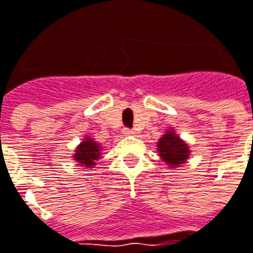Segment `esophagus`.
<instances>
[{"mask_svg": "<svg viewBox=\"0 0 253 253\" xmlns=\"http://www.w3.org/2000/svg\"><path fill=\"white\" fill-rule=\"evenodd\" d=\"M122 133H124V135H126V136H129V135H133L135 132L132 131V129H129V128H124V131H122Z\"/></svg>", "mask_w": 253, "mask_h": 253, "instance_id": "34e87169", "label": "esophagus"}]
</instances>
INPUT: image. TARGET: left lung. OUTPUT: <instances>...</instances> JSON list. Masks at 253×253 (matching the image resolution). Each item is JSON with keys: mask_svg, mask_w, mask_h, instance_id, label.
Wrapping results in <instances>:
<instances>
[{"mask_svg": "<svg viewBox=\"0 0 253 253\" xmlns=\"http://www.w3.org/2000/svg\"><path fill=\"white\" fill-rule=\"evenodd\" d=\"M158 152L162 161L166 162L170 168H177L180 165H184L190 155L187 143L180 139L173 129H168L159 139Z\"/></svg>", "mask_w": 253, "mask_h": 253, "instance_id": "8db88e82", "label": "left lung"}]
</instances>
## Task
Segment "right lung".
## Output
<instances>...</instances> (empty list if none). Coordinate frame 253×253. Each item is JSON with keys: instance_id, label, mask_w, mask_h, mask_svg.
<instances>
[{"instance_id": "1", "label": "right lung", "mask_w": 253, "mask_h": 253, "mask_svg": "<svg viewBox=\"0 0 253 253\" xmlns=\"http://www.w3.org/2000/svg\"><path fill=\"white\" fill-rule=\"evenodd\" d=\"M101 156V146L100 143L92 141L91 138H84L83 142L76 148V153L73 155L74 161L80 166L92 168L95 161H98Z\"/></svg>"}]
</instances>
